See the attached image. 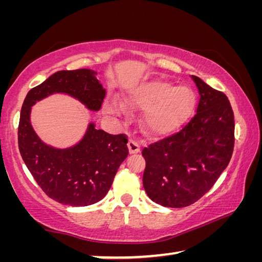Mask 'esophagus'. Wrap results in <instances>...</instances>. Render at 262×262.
I'll return each instance as SVG.
<instances>
[{
	"mask_svg": "<svg viewBox=\"0 0 262 262\" xmlns=\"http://www.w3.org/2000/svg\"><path fill=\"white\" fill-rule=\"evenodd\" d=\"M127 145H128V150H129L130 154L139 152L140 149H141L140 144L137 143V142H135L134 140H129V141H128V144H127Z\"/></svg>",
	"mask_w": 262,
	"mask_h": 262,
	"instance_id": "esophagus-1",
	"label": "esophagus"
}]
</instances>
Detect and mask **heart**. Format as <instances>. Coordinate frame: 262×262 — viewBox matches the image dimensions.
Listing matches in <instances>:
<instances>
[{"label": "heart", "mask_w": 262, "mask_h": 262, "mask_svg": "<svg viewBox=\"0 0 262 262\" xmlns=\"http://www.w3.org/2000/svg\"><path fill=\"white\" fill-rule=\"evenodd\" d=\"M194 95L187 86H174L173 83L154 79L129 91L125 105L130 110L145 111L143 126L152 136H167L178 130L187 120L193 108ZM111 113H125L120 101L108 104Z\"/></svg>", "instance_id": "1"}]
</instances>
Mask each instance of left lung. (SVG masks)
<instances>
[{"label":"left lung","mask_w":262,"mask_h":262,"mask_svg":"<svg viewBox=\"0 0 262 262\" xmlns=\"http://www.w3.org/2000/svg\"><path fill=\"white\" fill-rule=\"evenodd\" d=\"M200 99L183 129L142 150L143 187L154 202L170 208L192 205L209 190L231 159L234 118L228 97L192 76Z\"/></svg>","instance_id":"8db88e82"}]
</instances>
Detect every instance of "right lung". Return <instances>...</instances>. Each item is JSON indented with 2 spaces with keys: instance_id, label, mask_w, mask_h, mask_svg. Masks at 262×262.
Wrapping results in <instances>:
<instances>
[{
  "instance_id": "add662e5",
  "label": "right lung",
  "mask_w": 262,
  "mask_h": 262,
  "mask_svg": "<svg viewBox=\"0 0 262 262\" xmlns=\"http://www.w3.org/2000/svg\"><path fill=\"white\" fill-rule=\"evenodd\" d=\"M67 95L92 112H98L106 90L91 69L61 70L31 89L21 106L18 147L20 156L41 189L53 200L72 207L100 201L112 186L120 164L128 156L127 137L111 135L89 122L76 144L56 148L35 133L32 106L52 95Z\"/></svg>"
}]
</instances>
